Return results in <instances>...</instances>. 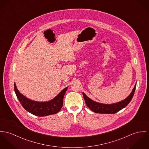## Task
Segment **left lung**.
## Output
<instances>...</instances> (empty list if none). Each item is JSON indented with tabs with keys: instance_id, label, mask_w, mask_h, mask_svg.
<instances>
[{
	"instance_id": "obj_1",
	"label": "left lung",
	"mask_w": 149,
	"mask_h": 149,
	"mask_svg": "<svg viewBox=\"0 0 149 149\" xmlns=\"http://www.w3.org/2000/svg\"><path fill=\"white\" fill-rule=\"evenodd\" d=\"M136 85V84H135L132 93L126 98L115 103H100L89 98L84 93H83V96L87 106L94 113L99 114H115L125 107L132 100L135 90Z\"/></svg>"
}]
</instances>
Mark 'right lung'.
Wrapping results in <instances>:
<instances>
[{"label":"right lung","instance_id":"right-lung-1","mask_svg":"<svg viewBox=\"0 0 149 149\" xmlns=\"http://www.w3.org/2000/svg\"><path fill=\"white\" fill-rule=\"evenodd\" d=\"M68 87L62 90L54 98L47 102H38L27 98L22 94L14 83V90L17 98L22 106L30 113L38 116H45L58 113L63 106V97Z\"/></svg>","mask_w":149,"mask_h":149}]
</instances>
